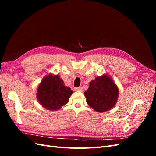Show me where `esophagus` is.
Instances as JSON below:
<instances>
[{
  "label": "esophagus",
  "mask_w": 156,
  "mask_h": 156,
  "mask_svg": "<svg viewBox=\"0 0 156 156\" xmlns=\"http://www.w3.org/2000/svg\"><path fill=\"white\" fill-rule=\"evenodd\" d=\"M75 91H80V92H83V87H79L75 88Z\"/></svg>",
  "instance_id": "obj_1"
}]
</instances>
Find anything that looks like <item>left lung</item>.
<instances>
[{
    "label": "left lung",
    "instance_id": "1",
    "mask_svg": "<svg viewBox=\"0 0 156 156\" xmlns=\"http://www.w3.org/2000/svg\"><path fill=\"white\" fill-rule=\"evenodd\" d=\"M119 95V88L112 78L105 74L91 81L84 92L88 105L99 112L111 110L116 105Z\"/></svg>",
    "mask_w": 156,
    "mask_h": 156
}]
</instances>
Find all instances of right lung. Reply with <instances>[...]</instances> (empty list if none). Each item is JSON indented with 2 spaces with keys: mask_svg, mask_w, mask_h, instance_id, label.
<instances>
[{
  "mask_svg": "<svg viewBox=\"0 0 156 156\" xmlns=\"http://www.w3.org/2000/svg\"><path fill=\"white\" fill-rule=\"evenodd\" d=\"M72 93L70 88L64 85L60 75L49 73L41 80L36 97L44 108L55 111L66 104Z\"/></svg>",
  "mask_w": 156,
  "mask_h": 156,
  "instance_id": "1",
  "label": "right lung"
}]
</instances>
